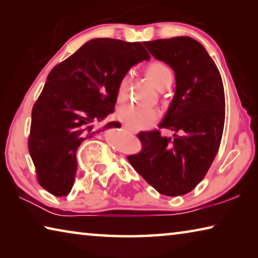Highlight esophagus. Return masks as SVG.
Wrapping results in <instances>:
<instances>
[{
    "mask_svg": "<svg viewBox=\"0 0 258 258\" xmlns=\"http://www.w3.org/2000/svg\"><path fill=\"white\" fill-rule=\"evenodd\" d=\"M123 128H124V130H126V131H128L130 133H133V134H137V133H138V131H137V130H134V128H132V127H130V126H127V125H123Z\"/></svg>",
    "mask_w": 258,
    "mask_h": 258,
    "instance_id": "obj_1",
    "label": "esophagus"
}]
</instances>
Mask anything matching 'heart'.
<instances>
[{"mask_svg":"<svg viewBox=\"0 0 258 258\" xmlns=\"http://www.w3.org/2000/svg\"><path fill=\"white\" fill-rule=\"evenodd\" d=\"M146 72L147 75L151 78L158 89L163 90L172 84L173 73L164 62L152 61L147 66ZM130 83V74H125L119 80L118 85H117V100L119 102L125 101L127 98ZM159 116L160 111L155 107H141L134 106V104L120 107L117 111V118L134 130L149 127L151 124H154L159 118Z\"/></svg>","mask_w":258,"mask_h":258,"instance_id":"heart-1","label":"heart"}]
</instances>
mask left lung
<instances>
[{
	"mask_svg": "<svg viewBox=\"0 0 258 258\" xmlns=\"http://www.w3.org/2000/svg\"><path fill=\"white\" fill-rule=\"evenodd\" d=\"M156 59L175 74V94L159 130L140 132L139 154L127 157L131 165L161 195L182 196L206 175L221 145L225 119L224 87L220 72L205 47L187 36L143 43Z\"/></svg>",
	"mask_w": 258,
	"mask_h": 258,
	"instance_id": "1",
	"label": "left lung"
}]
</instances>
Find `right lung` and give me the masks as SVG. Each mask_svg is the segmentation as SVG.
Instances as JSON below:
<instances>
[{"label": "right lung", "mask_w": 258, "mask_h": 258, "mask_svg": "<svg viewBox=\"0 0 258 258\" xmlns=\"http://www.w3.org/2000/svg\"><path fill=\"white\" fill-rule=\"evenodd\" d=\"M150 58L140 42L94 38L52 68L32 110L28 150L40 185L55 197L71 192L77 148L101 131L92 124L113 112L117 85ZM120 127L111 121L103 130Z\"/></svg>", "instance_id": "right-lung-1"}]
</instances>
